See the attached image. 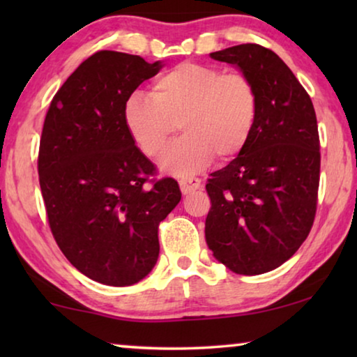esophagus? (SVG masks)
<instances>
[{
	"label": "esophagus",
	"instance_id": "34e87169",
	"mask_svg": "<svg viewBox=\"0 0 357 357\" xmlns=\"http://www.w3.org/2000/svg\"><path fill=\"white\" fill-rule=\"evenodd\" d=\"M200 185H202V181L198 179V178L189 176V178H183V179H179L181 192H183L184 195H187V193L195 192L197 189H200Z\"/></svg>",
	"mask_w": 357,
	"mask_h": 357
}]
</instances>
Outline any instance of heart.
Wrapping results in <instances>:
<instances>
[{"mask_svg": "<svg viewBox=\"0 0 357 357\" xmlns=\"http://www.w3.org/2000/svg\"><path fill=\"white\" fill-rule=\"evenodd\" d=\"M258 118L255 83L243 72L184 61L151 84V96L132 94L123 119L135 146L157 157L178 124L184 135L160 157L162 170L190 176L217 157L229 162L249 144Z\"/></svg>", "mask_w": 357, "mask_h": 357, "instance_id": "obj_1", "label": "heart"}]
</instances>
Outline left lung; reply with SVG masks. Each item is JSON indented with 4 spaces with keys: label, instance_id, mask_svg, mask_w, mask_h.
Segmentation results:
<instances>
[{
    "label": "left lung",
    "instance_id": "8db88e82",
    "mask_svg": "<svg viewBox=\"0 0 357 357\" xmlns=\"http://www.w3.org/2000/svg\"><path fill=\"white\" fill-rule=\"evenodd\" d=\"M236 64L258 91V118L245 149L211 173L208 247L236 274L279 268L309 236L318 204L319 135L310 96L273 50L241 44L211 53Z\"/></svg>",
    "mask_w": 357,
    "mask_h": 357
}]
</instances>
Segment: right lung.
I'll return each mask as SVG.
<instances>
[{
	"instance_id": "add662e5",
	"label": "right lung",
	"mask_w": 357,
	"mask_h": 357,
	"mask_svg": "<svg viewBox=\"0 0 357 357\" xmlns=\"http://www.w3.org/2000/svg\"><path fill=\"white\" fill-rule=\"evenodd\" d=\"M162 69L100 50L58 89L42 129L38 172L48 225L64 257L89 279L129 287L154 268L159 225L181 200L126 129L124 104Z\"/></svg>"
}]
</instances>
